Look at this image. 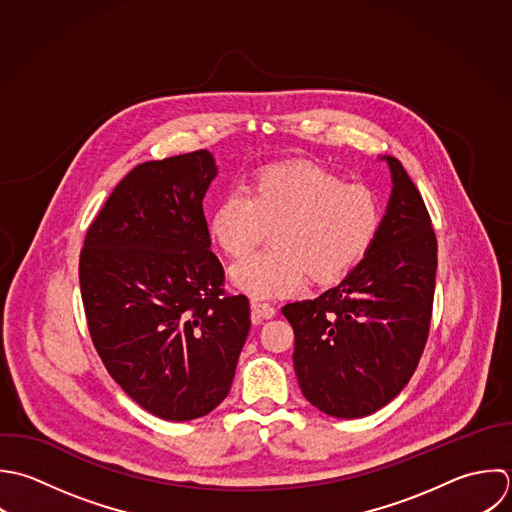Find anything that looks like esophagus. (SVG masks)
Masks as SVG:
<instances>
[{
  "label": "esophagus",
  "mask_w": 512,
  "mask_h": 512,
  "mask_svg": "<svg viewBox=\"0 0 512 512\" xmlns=\"http://www.w3.org/2000/svg\"><path fill=\"white\" fill-rule=\"evenodd\" d=\"M251 313H253V317H257V319H271V317H275L277 309H275L271 303L253 299V301H251Z\"/></svg>",
  "instance_id": "esophagus-1"
}]
</instances>
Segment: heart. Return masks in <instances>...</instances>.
<instances>
[{
    "mask_svg": "<svg viewBox=\"0 0 512 512\" xmlns=\"http://www.w3.org/2000/svg\"><path fill=\"white\" fill-rule=\"evenodd\" d=\"M383 221L377 193L343 183L309 161L261 169L249 191H229L211 211L209 235L229 257L259 245L273 229V247L235 261L231 283L249 297L271 299L299 291L311 275L333 283L373 247Z\"/></svg>",
    "mask_w": 512,
    "mask_h": 512,
    "instance_id": "obj_1",
    "label": "heart"
}]
</instances>
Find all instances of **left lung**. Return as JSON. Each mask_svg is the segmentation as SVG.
<instances>
[{
    "mask_svg": "<svg viewBox=\"0 0 512 512\" xmlns=\"http://www.w3.org/2000/svg\"><path fill=\"white\" fill-rule=\"evenodd\" d=\"M387 161L393 193L369 253L337 287L281 309L295 331L305 399L339 419L391 403L411 381L431 329L437 235L401 161Z\"/></svg>",
    "mask_w": 512,
    "mask_h": 512,
    "instance_id": "obj_1",
    "label": "left lung"
}]
</instances>
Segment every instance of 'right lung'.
Returning <instances> with one entry per match:
<instances>
[{
  "instance_id": "right-lung-1",
  "label": "right lung",
  "mask_w": 512,
  "mask_h": 512,
  "mask_svg": "<svg viewBox=\"0 0 512 512\" xmlns=\"http://www.w3.org/2000/svg\"><path fill=\"white\" fill-rule=\"evenodd\" d=\"M207 149L145 161L111 191L79 253L89 335L113 381L165 421L211 413L229 393L251 311L225 291L203 197Z\"/></svg>"
}]
</instances>
